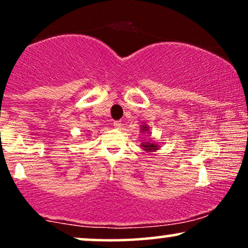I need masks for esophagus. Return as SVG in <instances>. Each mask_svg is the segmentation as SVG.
Instances as JSON below:
<instances>
[{
	"label": "esophagus",
	"mask_w": 248,
	"mask_h": 248,
	"mask_svg": "<svg viewBox=\"0 0 248 248\" xmlns=\"http://www.w3.org/2000/svg\"><path fill=\"white\" fill-rule=\"evenodd\" d=\"M113 126H114V128H116V129H120V128L122 127V124L120 121H115L114 124H113Z\"/></svg>",
	"instance_id": "obj_1"
}]
</instances>
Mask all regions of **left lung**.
I'll list each match as a JSON object with an SVG mask.
<instances>
[{
  "label": "left lung",
  "instance_id": "obj_1",
  "mask_svg": "<svg viewBox=\"0 0 248 248\" xmlns=\"http://www.w3.org/2000/svg\"><path fill=\"white\" fill-rule=\"evenodd\" d=\"M140 128H141V133L152 134L150 133V127L148 126L147 124H144V122H143V124H141ZM141 148H142V150H144V152H147V153H155L156 150L160 149V146H158L156 142L144 141L141 143Z\"/></svg>",
  "mask_w": 248,
  "mask_h": 248
}]
</instances>
